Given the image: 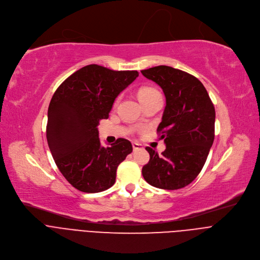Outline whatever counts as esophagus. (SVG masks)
<instances>
[{
    "label": "esophagus",
    "mask_w": 260,
    "mask_h": 260,
    "mask_svg": "<svg viewBox=\"0 0 260 260\" xmlns=\"http://www.w3.org/2000/svg\"><path fill=\"white\" fill-rule=\"evenodd\" d=\"M133 148H134V151H137V149H140V148H142V145H141V144H139V143L133 142Z\"/></svg>",
    "instance_id": "esophagus-1"
}]
</instances>
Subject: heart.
<instances>
[{"mask_svg": "<svg viewBox=\"0 0 260 260\" xmlns=\"http://www.w3.org/2000/svg\"><path fill=\"white\" fill-rule=\"evenodd\" d=\"M158 94H160V92L152 86H142L138 89V98L141 103L156 97V95H158ZM117 102H118V100L116 101L115 104H117Z\"/></svg>", "mask_w": 260, "mask_h": 260, "instance_id": "b5f03b06", "label": "heart"}]
</instances>
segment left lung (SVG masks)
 Listing matches in <instances>:
<instances>
[{
	"label": "left lung",
	"mask_w": 260,
	"mask_h": 260,
	"mask_svg": "<svg viewBox=\"0 0 260 260\" xmlns=\"http://www.w3.org/2000/svg\"><path fill=\"white\" fill-rule=\"evenodd\" d=\"M165 92L167 105L157 128L167 148L158 155L146 147L149 161L142 168L147 183L163 189L188 185L201 172L215 138V108L201 82L171 66L141 71Z\"/></svg>",
	"instance_id": "obj_1"
}]
</instances>
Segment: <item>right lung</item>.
<instances>
[{
	"label": "right lung",
	"instance_id": "add662e5",
	"mask_svg": "<svg viewBox=\"0 0 260 260\" xmlns=\"http://www.w3.org/2000/svg\"><path fill=\"white\" fill-rule=\"evenodd\" d=\"M139 76L137 71H112L90 64L68 77L48 106L46 138L65 179L84 193L114 185L118 166L133 152L123 138L103 147L98 125L107 119L118 94Z\"/></svg>",
	"mask_w": 260,
	"mask_h": 260
}]
</instances>
